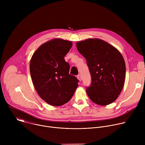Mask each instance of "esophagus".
<instances>
[{"mask_svg":"<svg viewBox=\"0 0 145 145\" xmlns=\"http://www.w3.org/2000/svg\"><path fill=\"white\" fill-rule=\"evenodd\" d=\"M77 79H78L79 81H81V80H82V78H81V76L80 74L77 75Z\"/></svg>","mask_w":145,"mask_h":145,"instance_id":"1","label":"esophagus"}]
</instances>
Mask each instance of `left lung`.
<instances>
[{"label": "left lung", "instance_id": "left-lung-1", "mask_svg": "<svg viewBox=\"0 0 145 145\" xmlns=\"http://www.w3.org/2000/svg\"><path fill=\"white\" fill-rule=\"evenodd\" d=\"M78 51L86 59L92 78L87 88L96 104L107 106L121 93L126 77V64L119 51L106 41L89 38L76 42Z\"/></svg>", "mask_w": 145, "mask_h": 145}]
</instances>
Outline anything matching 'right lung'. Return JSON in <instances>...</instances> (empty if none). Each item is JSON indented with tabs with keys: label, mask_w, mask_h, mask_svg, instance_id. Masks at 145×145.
<instances>
[{
	"label": "right lung",
	"mask_w": 145,
	"mask_h": 145,
	"mask_svg": "<svg viewBox=\"0 0 145 145\" xmlns=\"http://www.w3.org/2000/svg\"><path fill=\"white\" fill-rule=\"evenodd\" d=\"M72 46L71 41L54 38L41 45L33 54L30 72L39 97L53 106H62L73 96L78 84L69 74L65 56Z\"/></svg>",
	"instance_id": "add662e5"
}]
</instances>
